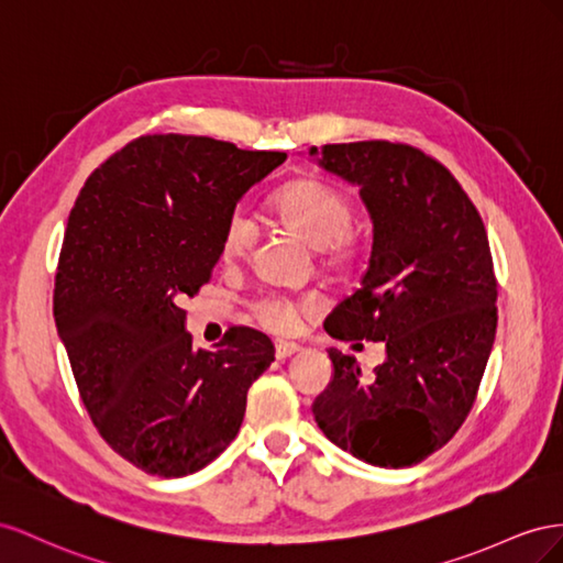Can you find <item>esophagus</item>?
<instances>
[{
  "label": "esophagus",
  "instance_id": "obj_1",
  "mask_svg": "<svg viewBox=\"0 0 563 563\" xmlns=\"http://www.w3.org/2000/svg\"><path fill=\"white\" fill-rule=\"evenodd\" d=\"M297 351H299L297 344H285V342H280V344H276V358H278V361H285V358L295 356Z\"/></svg>",
  "mask_w": 563,
  "mask_h": 563
}]
</instances>
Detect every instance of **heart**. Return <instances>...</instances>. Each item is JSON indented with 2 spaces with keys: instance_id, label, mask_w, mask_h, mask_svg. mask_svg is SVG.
<instances>
[{
  "instance_id": "1",
  "label": "heart",
  "mask_w": 563,
  "mask_h": 563,
  "mask_svg": "<svg viewBox=\"0 0 563 563\" xmlns=\"http://www.w3.org/2000/svg\"><path fill=\"white\" fill-rule=\"evenodd\" d=\"M271 210L280 227L297 233L303 243L316 247L320 262L336 271H349L358 260V238L353 233V202L342 188L323 179H295L271 198ZM256 243V223L245 207H235L223 221L221 256L238 262L252 252ZM254 316L271 332L290 334L303 316L318 311V299L303 295L299 299L262 297L252 303Z\"/></svg>"
}]
</instances>
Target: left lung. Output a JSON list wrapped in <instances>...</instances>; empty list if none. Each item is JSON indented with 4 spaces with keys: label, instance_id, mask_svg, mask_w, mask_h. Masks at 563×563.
Returning a JSON list of instances; mask_svg holds the SVG:
<instances>
[{
    "label": "left lung",
    "instance_id": "left-lung-1",
    "mask_svg": "<svg viewBox=\"0 0 563 563\" xmlns=\"http://www.w3.org/2000/svg\"><path fill=\"white\" fill-rule=\"evenodd\" d=\"M318 165L361 186L373 219L371 266L325 330L344 342H384L387 361L365 377L356 358L330 349L334 375L313 417L353 457L412 467L467 420L495 342L484 221L455 176L408 143H328Z\"/></svg>",
    "mask_w": 563,
    "mask_h": 563
}]
</instances>
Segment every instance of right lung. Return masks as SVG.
<instances>
[{"mask_svg":"<svg viewBox=\"0 0 563 563\" xmlns=\"http://www.w3.org/2000/svg\"><path fill=\"white\" fill-rule=\"evenodd\" d=\"M285 153L186 134L139 136L79 190L54 287V318L79 398L103 441L146 474L207 467L243 424L273 363L260 330L192 349L184 297L221 256L223 221Z\"/></svg>","mask_w":563,"mask_h":563,"instance_id":"obj_1","label":"right lung"}]
</instances>
